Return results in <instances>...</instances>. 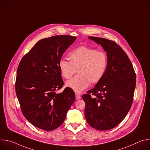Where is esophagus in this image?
<instances>
[{
  "mask_svg": "<svg viewBox=\"0 0 150 150\" xmlns=\"http://www.w3.org/2000/svg\"><path fill=\"white\" fill-rule=\"evenodd\" d=\"M75 98L76 100H79L81 98V97L78 94H75Z\"/></svg>",
  "mask_w": 150,
  "mask_h": 150,
  "instance_id": "34e87169",
  "label": "esophagus"
}]
</instances>
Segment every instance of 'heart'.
Wrapping results in <instances>:
<instances>
[{
  "instance_id": "1",
  "label": "heart",
  "mask_w": 150,
  "mask_h": 150,
  "mask_svg": "<svg viewBox=\"0 0 150 150\" xmlns=\"http://www.w3.org/2000/svg\"><path fill=\"white\" fill-rule=\"evenodd\" d=\"M70 62L61 59L59 68L62 76L70 79L77 71L78 75L67 81L66 85L75 93H79L90 85L99 82L105 74L109 58L104 51L87 46H80L68 55Z\"/></svg>"
}]
</instances>
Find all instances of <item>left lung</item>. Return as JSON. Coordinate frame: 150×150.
I'll use <instances>...</instances> for the list:
<instances>
[{
  "instance_id": "obj_1",
  "label": "left lung",
  "mask_w": 150,
  "mask_h": 150,
  "mask_svg": "<svg viewBox=\"0 0 150 150\" xmlns=\"http://www.w3.org/2000/svg\"><path fill=\"white\" fill-rule=\"evenodd\" d=\"M107 52L108 67L94 88L82 95L85 116L88 123L99 131L117 126L129 111L136 86V74L125 51L116 42L89 37Z\"/></svg>"
}]
</instances>
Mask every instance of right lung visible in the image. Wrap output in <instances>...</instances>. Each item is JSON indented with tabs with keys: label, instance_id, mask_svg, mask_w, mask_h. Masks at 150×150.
Listing matches in <instances>:
<instances>
[{
	"label": "right lung",
	"instance_id": "1",
	"mask_svg": "<svg viewBox=\"0 0 150 150\" xmlns=\"http://www.w3.org/2000/svg\"><path fill=\"white\" fill-rule=\"evenodd\" d=\"M76 38L61 35L40 40L19 63L15 91L21 109L27 120L41 129L59 127L75 101V93L69 87L57 92L64 85L59 62Z\"/></svg>",
	"mask_w": 150,
	"mask_h": 150
}]
</instances>
